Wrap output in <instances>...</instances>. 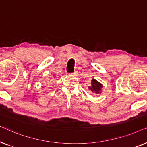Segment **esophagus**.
Masks as SVG:
<instances>
[{
    "mask_svg": "<svg viewBox=\"0 0 147 147\" xmlns=\"http://www.w3.org/2000/svg\"><path fill=\"white\" fill-rule=\"evenodd\" d=\"M78 74H78V71H75L74 72V73L71 74V75H73L74 76H78Z\"/></svg>",
    "mask_w": 147,
    "mask_h": 147,
    "instance_id": "obj_1",
    "label": "esophagus"
}]
</instances>
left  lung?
I'll return each instance as SVG.
<instances>
[{"instance_id": "left-lung-1", "label": "left lung", "mask_w": 147, "mask_h": 147, "mask_svg": "<svg viewBox=\"0 0 147 147\" xmlns=\"http://www.w3.org/2000/svg\"><path fill=\"white\" fill-rule=\"evenodd\" d=\"M103 88V85L99 82L94 79L92 80L91 82V86H89L88 88L91 91L92 93L96 94H100L102 93V88Z\"/></svg>"}]
</instances>
